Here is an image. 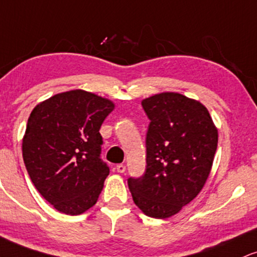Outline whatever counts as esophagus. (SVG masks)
Listing matches in <instances>:
<instances>
[{"label":"esophagus","mask_w":257,"mask_h":257,"mask_svg":"<svg viewBox=\"0 0 257 257\" xmlns=\"http://www.w3.org/2000/svg\"><path fill=\"white\" fill-rule=\"evenodd\" d=\"M116 170L119 174H123V172H125V165L124 164H118V165L116 166Z\"/></svg>","instance_id":"34e87169"}]
</instances>
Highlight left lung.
Wrapping results in <instances>:
<instances>
[{"label": "left lung", "mask_w": 257, "mask_h": 257, "mask_svg": "<svg viewBox=\"0 0 257 257\" xmlns=\"http://www.w3.org/2000/svg\"><path fill=\"white\" fill-rule=\"evenodd\" d=\"M150 125L146 171L129 177L135 205L148 217L165 219L197 196L211 172L218 131L208 110L183 94L165 92L142 100Z\"/></svg>", "instance_id": "obj_1"}]
</instances>
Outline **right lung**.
Instances as JSON below:
<instances>
[{
  "label": "right lung",
  "mask_w": 257,
  "mask_h": 257,
  "mask_svg": "<svg viewBox=\"0 0 257 257\" xmlns=\"http://www.w3.org/2000/svg\"><path fill=\"white\" fill-rule=\"evenodd\" d=\"M115 105L74 89L32 110L23 140L24 163L40 195L58 212L81 214L97 202L109 175L99 129Z\"/></svg>",
  "instance_id": "right-lung-1"
}]
</instances>
